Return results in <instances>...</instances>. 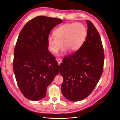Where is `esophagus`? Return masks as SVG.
<instances>
[{"label": "esophagus", "instance_id": "obj_1", "mask_svg": "<svg viewBox=\"0 0 120 120\" xmlns=\"http://www.w3.org/2000/svg\"><path fill=\"white\" fill-rule=\"evenodd\" d=\"M56 60L57 61V62H58V65H59L62 62V60H61V59H60V58H57V59H56Z\"/></svg>", "mask_w": 120, "mask_h": 120}]
</instances>
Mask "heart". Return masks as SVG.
Wrapping results in <instances>:
<instances>
[{
	"label": "heart",
	"mask_w": 120,
	"mask_h": 120,
	"mask_svg": "<svg viewBox=\"0 0 120 120\" xmlns=\"http://www.w3.org/2000/svg\"><path fill=\"white\" fill-rule=\"evenodd\" d=\"M53 34L54 36L50 35L48 38L50 52L57 53L64 46L62 52H65L68 49L71 52H74L82 46L86 38L87 30L85 25L82 23H67L57 28Z\"/></svg>",
	"instance_id": "1"
}]
</instances>
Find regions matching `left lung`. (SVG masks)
<instances>
[{"instance_id":"8db88e82","label":"left lung","mask_w":120,"mask_h":120,"mask_svg":"<svg viewBox=\"0 0 120 120\" xmlns=\"http://www.w3.org/2000/svg\"><path fill=\"white\" fill-rule=\"evenodd\" d=\"M87 35L82 46L66 56L59 66L64 81L63 95L73 102L89 96L95 87L103 71L104 53L102 41L94 25L86 20Z\"/></svg>"}]
</instances>
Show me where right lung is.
Segmentation results:
<instances>
[{
  "mask_svg": "<svg viewBox=\"0 0 120 120\" xmlns=\"http://www.w3.org/2000/svg\"><path fill=\"white\" fill-rule=\"evenodd\" d=\"M62 22L59 18L38 16L28 21L19 34L14 50L13 69L23 95L31 101L45 97L59 68L48 49L50 31Z\"/></svg>",
  "mask_w": 120,
  "mask_h": 120,
  "instance_id": "1",
  "label": "right lung"
}]
</instances>
